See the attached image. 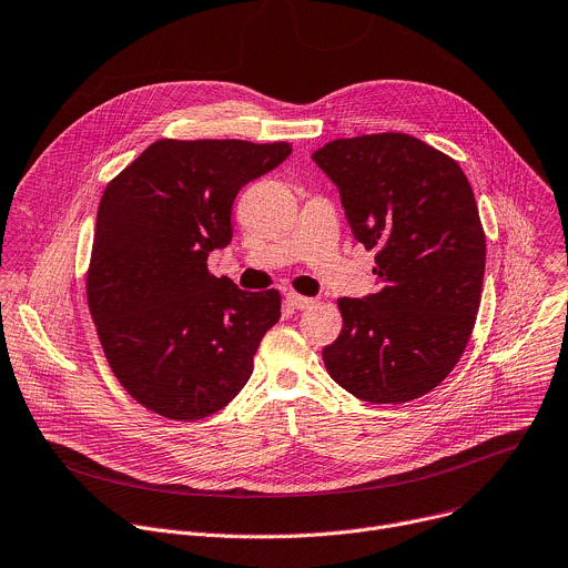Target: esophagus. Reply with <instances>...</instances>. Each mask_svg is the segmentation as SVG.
<instances>
[{
	"label": "esophagus",
	"mask_w": 568,
	"mask_h": 568,
	"mask_svg": "<svg viewBox=\"0 0 568 568\" xmlns=\"http://www.w3.org/2000/svg\"><path fill=\"white\" fill-rule=\"evenodd\" d=\"M285 301H287V305L292 307V311H305V307L315 305V298H311V296H301V294H294V292H290V294L285 296Z\"/></svg>",
	"instance_id": "1"
}]
</instances>
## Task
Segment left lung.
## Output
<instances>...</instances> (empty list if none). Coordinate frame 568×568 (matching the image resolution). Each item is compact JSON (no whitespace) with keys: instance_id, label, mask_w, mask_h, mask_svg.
<instances>
[{"instance_id":"1","label":"left lung","mask_w":568,"mask_h":568,"mask_svg":"<svg viewBox=\"0 0 568 568\" xmlns=\"http://www.w3.org/2000/svg\"><path fill=\"white\" fill-rule=\"evenodd\" d=\"M313 161L337 185L353 237L376 248L378 292L342 296L331 378L369 403L437 387L480 307L485 231L474 190L446 153L405 133L333 140Z\"/></svg>"}]
</instances>
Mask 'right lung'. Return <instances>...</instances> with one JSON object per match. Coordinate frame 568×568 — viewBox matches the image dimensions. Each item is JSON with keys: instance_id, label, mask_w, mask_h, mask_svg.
<instances>
[{"instance_id": "right-lung-1", "label": "right lung", "mask_w": 568, "mask_h": 568, "mask_svg": "<svg viewBox=\"0 0 568 568\" xmlns=\"http://www.w3.org/2000/svg\"><path fill=\"white\" fill-rule=\"evenodd\" d=\"M287 142L159 140L99 201L88 305L124 389L156 415L196 422L229 405L281 317L276 290L209 272L231 244L237 192L278 168Z\"/></svg>"}]
</instances>
